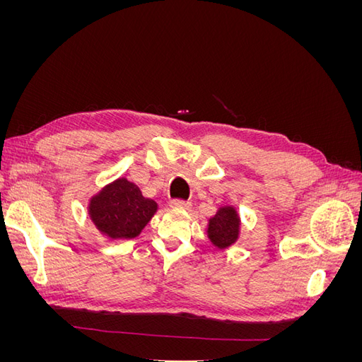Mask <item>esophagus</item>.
<instances>
[{
  "instance_id": "esophagus-1",
  "label": "esophagus",
  "mask_w": 362,
  "mask_h": 362,
  "mask_svg": "<svg viewBox=\"0 0 362 362\" xmlns=\"http://www.w3.org/2000/svg\"><path fill=\"white\" fill-rule=\"evenodd\" d=\"M170 206H173V208H182V210H189V208L192 206V202L182 201V199H172L170 201Z\"/></svg>"
}]
</instances>
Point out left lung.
I'll return each mask as SVG.
<instances>
[{"instance_id":"1","label":"left lung","mask_w":362,"mask_h":362,"mask_svg":"<svg viewBox=\"0 0 362 362\" xmlns=\"http://www.w3.org/2000/svg\"><path fill=\"white\" fill-rule=\"evenodd\" d=\"M240 218L233 206H223L208 223V237L218 249L231 246L238 238Z\"/></svg>"}]
</instances>
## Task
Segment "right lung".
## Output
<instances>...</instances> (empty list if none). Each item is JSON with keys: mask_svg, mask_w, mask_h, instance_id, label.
Returning a JSON list of instances; mask_svg holds the SVG:
<instances>
[{"mask_svg": "<svg viewBox=\"0 0 362 362\" xmlns=\"http://www.w3.org/2000/svg\"><path fill=\"white\" fill-rule=\"evenodd\" d=\"M157 211L136 184L119 178L90 199L89 214L96 228L110 238H134Z\"/></svg>", "mask_w": 362, "mask_h": 362, "instance_id": "add662e5", "label": "right lung"}]
</instances>
